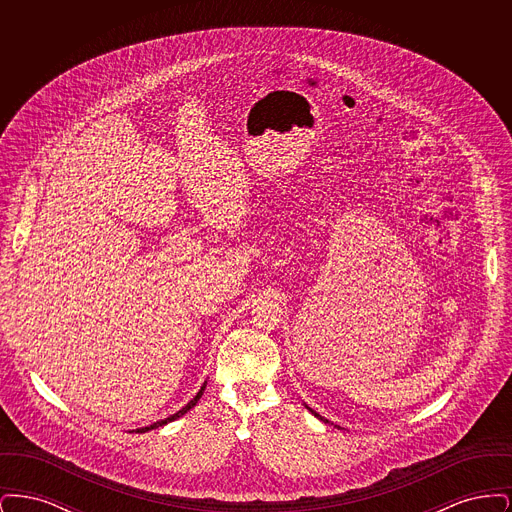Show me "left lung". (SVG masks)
Here are the masks:
<instances>
[{"instance_id":"left-lung-1","label":"left lung","mask_w":512,"mask_h":512,"mask_svg":"<svg viewBox=\"0 0 512 512\" xmlns=\"http://www.w3.org/2000/svg\"><path fill=\"white\" fill-rule=\"evenodd\" d=\"M305 407H307V409H309V411H311V413L315 414V416H317L318 420H322V422H324V424H328V422H330V420H328V418H324V416H320V414H318L317 411H313V409H311V407H309V405H305ZM338 428H340V426H338Z\"/></svg>"}]
</instances>
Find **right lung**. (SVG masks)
<instances>
[{"instance_id": "obj_1", "label": "right lung", "mask_w": 512, "mask_h": 512, "mask_svg": "<svg viewBox=\"0 0 512 512\" xmlns=\"http://www.w3.org/2000/svg\"><path fill=\"white\" fill-rule=\"evenodd\" d=\"M205 386H207V380L203 382V386L199 388V391L195 393L194 399L186 405V407H182L180 411H176V413L171 414V416H167V418H163V420H157V422H153V424H149V426H144V428H136V430H130V432H136V434H146L149 430H155V428H161V426H165V424H169L172 420H176V418H180V416H184V414L188 413L190 409H194L195 403L201 399V395H203V391H205Z\"/></svg>"}]
</instances>
